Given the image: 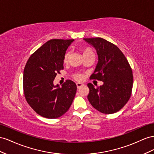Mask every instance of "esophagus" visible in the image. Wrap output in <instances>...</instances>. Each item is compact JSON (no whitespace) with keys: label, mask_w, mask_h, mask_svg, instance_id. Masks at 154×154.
I'll list each match as a JSON object with an SVG mask.
<instances>
[{"label":"esophagus","mask_w":154,"mask_h":154,"mask_svg":"<svg viewBox=\"0 0 154 154\" xmlns=\"http://www.w3.org/2000/svg\"><path fill=\"white\" fill-rule=\"evenodd\" d=\"M76 85H77V88H78V89H79V88H80L81 87H82V86H84V85L82 84V83H80V82H78V83H77Z\"/></svg>","instance_id":"esophagus-1"}]
</instances>
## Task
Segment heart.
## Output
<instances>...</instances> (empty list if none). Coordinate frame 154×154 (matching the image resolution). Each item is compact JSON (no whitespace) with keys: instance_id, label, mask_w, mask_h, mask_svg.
Returning <instances> with one entry per match:
<instances>
[{"instance_id":"obj_1","label":"heart","mask_w":154,"mask_h":154,"mask_svg":"<svg viewBox=\"0 0 154 154\" xmlns=\"http://www.w3.org/2000/svg\"><path fill=\"white\" fill-rule=\"evenodd\" d=\"M82 55H85L87 54H94V52L91 51V50H90V48H84V49H82ZM69 53L67 52L66 54H65L64 57V59L63 61L64 63H67L68 62V57H69ZM74 78L77 81H81L82 79V75L81 74H76L75 75Z\"/></svg>"}]
</instances>
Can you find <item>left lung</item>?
<instances>
[{"label":"left lung","instance_id":"1","mask_svg":"<svg viewBox=\"0 0 154 154\" xmlns=\"http://www.w3.org/2000/svg\"><path fill=\"white\" fill-rule=\"evenodd\" d=\"M93 46L98 63L91 78L103 82L95 86L88 83V99L97 110L105 114L116 113L123 107L131 96L133 86L132 70L125 55L117 46L104 38H84Z\"/></svg>","mask_w":154,"mask_h":154}]
</instances>
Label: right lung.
I'll use <instances>...</instances> for the list:
<instances>
[{"label":"right lung","mask_w":154,"mask_h":154,"mask_svg":"<svg viewBox=\"0 0 154 154\" xmlns=\"http://www.w3.org/2000/svg\"><path fill=\"white\" fill-rule=\"evenodd\" d=\"M73 39H51L30 56L24 69L23 88L26 100L38 115L58 118L66 112L77 91L75 83L67 80L60 87L54 81L64 68V57Z\"/></svg>","instance_id":"obj_1"}]
</instances>
